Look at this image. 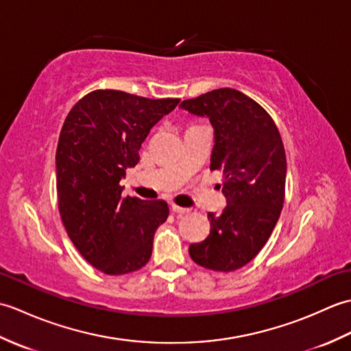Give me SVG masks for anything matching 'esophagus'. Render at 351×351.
Returning a JSON list of instances; mask_svg holds the SVG:
<instances>
[{
    "label": "esophagus",
    "instance_id": "1",
    "mask_svg": "<svg viewBox=\"0 0 351 351\" xmlns=\"http://www.w3.org/2000/svg\"><path fill=\"white\" fill-rule=\"evenodd\" d=\"M170 208H171V211H173V213L178 214V215H182V214L190 213L189 208H182V206H178V205H171Z\"/></svg>",
    "mask_w": 351,
    "mask_h": 351
}]
</instances>
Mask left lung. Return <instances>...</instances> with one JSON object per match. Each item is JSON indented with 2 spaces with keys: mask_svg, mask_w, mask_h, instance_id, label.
I'll return each instance as SVG.
<instances>
[{
  "mask_svg": "<svg viewBox=\"0 0 351 351\" xmlns=\"http://www.w3.org/2000/svg\"><path fill=\"white\" fill-rule=\"evenodd\" d=\"M182 110L210 119L211 170L223 175L221 214H208L211 230L190 245L196 264L234 271L255 258L270 238L285 199V149L270 114L235 88H217L182 101Z\"/></svg>",
  "mask_w": 351,
  "mask_h": 351,
  "instance_id": "left-lung-1",
  "label": "left lung"
}]
</instances>
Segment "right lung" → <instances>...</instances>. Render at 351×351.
<instances>
[{
	"mask_svg": "<svg viewBox=\"0 0 351 351\" xmlns=\"http://www.w3.org/2000/svg\"><path fill=\"white\" fill-rule=\"evenodd\" d=\"M180 99H147L121 90L81 98L63 123L56 152L58 211L88 264L125 274L147 264L155 230L169 217L164 200L122 197L125 170L155 123Z\"/></svg>",
	"mask_w": 351,
	"mask_h": 351,
	"instance_id": "obj_1",
	"label": "right lung"
}]
</instances>
